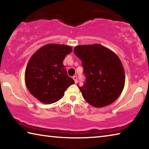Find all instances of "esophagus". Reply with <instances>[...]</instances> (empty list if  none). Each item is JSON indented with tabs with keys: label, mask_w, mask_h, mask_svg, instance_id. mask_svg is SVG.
I'll return each mask as SVG.
<instances>
[{
	"label": "esophagus",
	"mask_w": 149,
	"mask_h": 149,
	"mask_svg": "<svg viewBox=\"0 0 149 149\" xmlns=\"http://www.w3.org/2000/svg\"><path fill=\"white\" fill-rule=\"evenodd\" d=\"M73 79H74V80L75 84H77V76H74V77H73Z\"/></svg>",
	"instance_id": "1"
}]
</instances>
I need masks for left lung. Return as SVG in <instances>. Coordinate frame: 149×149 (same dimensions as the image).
<instances>
[{
  "label": "left lung",
  "mask_w": 149,
  "mask_h": 149,
  "mask_svg": "<svg viewBox=\"0 0 149 149\" xmlns=\"http://www.w3.org/2000/svg\"><path fill=\"white\" fill-rule=\"evenodd\" d=\"M74 54L82 61L86 77L79 88L84 99L93 107H106L116 100L125 85V72L116 54L99 44L77 45Z\"/></svg>",
  "instance_id": "8db88e82"
}]
</instances>
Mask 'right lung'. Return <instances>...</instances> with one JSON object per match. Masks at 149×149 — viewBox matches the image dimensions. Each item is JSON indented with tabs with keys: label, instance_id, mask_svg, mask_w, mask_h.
<instances>
[{
	"label": "right lung",
	"instance_id": "right-lung-1",
	"mask_svg": "<svg viewBox=\"0 0 149 149\" xmlns=\"http://www.w3.org/2000/svg\"><path fill=\"white\" fill-rule=\"evenodd\" d=\"M70 46L47 44L31 57L25 72V81L30 93L40 102L52 104L62 99L74 81L69 77L63 60L72 52Z\"/></svg>",
	"mask_w": 149,
	"mask_h": 149
}]
</instances>
